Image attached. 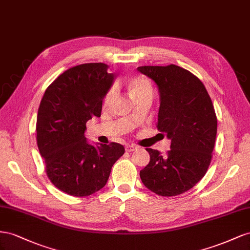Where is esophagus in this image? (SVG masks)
Returning a JSON list of instances; mask_svg holds the SVG:
<instances>
[{
  "label": "esophagus",
  "instance_id": "34e87169",
  "mask_svg": "<svg viewBox=\"0 0 250 250\" xmlns=\"http://www.w3.org/2000/svg\"><path fill=\"white\" fill-rule=\"evenodd\" d=\"M135 149H137V146H135V145H129V146H125V151L129 152V153L135 151Z\"/></svg>",
  "mask_w": 250,
  "mask_h": 250
}]
</instances>
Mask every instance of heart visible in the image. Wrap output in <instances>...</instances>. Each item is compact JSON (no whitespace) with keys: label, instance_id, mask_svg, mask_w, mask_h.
<instances>
[{"label":"heart","instance_id":"1","mask_svg":"<svg viewBox=\"0 0 250 250\" xmlns=\"http://www.w3.org/2000/svg\"><path fill=\"white\" fill-rule=\"evenodd\" d=\"M129 89H130V93L132 95V97L139 95L141 93H144V92H147V91H152V87H151V83H148V81L146 78L142 77V76H135L132 77L130 82H129ZM115 92L116 89L115 87H112L109 91L108 93L105 94L104 96V104H109L111 102V99L113 98V96L115 95Z\"/></svg>","mask_w":250,"mask_h":250}]
</instances>
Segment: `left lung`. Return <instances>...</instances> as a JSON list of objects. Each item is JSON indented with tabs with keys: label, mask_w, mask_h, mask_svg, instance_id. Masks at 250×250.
Masks as SVG:
<instances>
[{
	"label": "left lung",
	"mask_w": 250,
	"mask_h": 250,
	"mask_svg": "<svg viewBox=\"0 0 250 250\" xmlns=\"http://www.w3.org/2000/svg\"><path fill=\"white\" fill-rule=\"evenodd\" d=\"M137 70L158 87L160 106L157 129L170 139L167 156L153 148L141 181L163 197L183 194L208 172L217 135V116L204 84L179 66H142Z\"/></svg>",
	"instance_id": "left-lung-1"
}]
</instances>
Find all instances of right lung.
Here are the masks:
<instances>
[{"instance_id": "obj_1", "label": "right lung", "mask_w": 250, "mask_h": 250, "mask_svg": "<svg viewBox=\"0 0 250 250\" xmlns=\"http://www.w3.org/2000/svg\"><path fill=\"white\" fill-rule=\"evenodd\" d=\"M109 66L89 62L72 67L49 85L37 119V141L47 176L60 190L87 197L106 184L111 168L125 153L116 142L90 145L85 124L101 117L103 101L114 82Z\"/></svg>"}]
</instances>
